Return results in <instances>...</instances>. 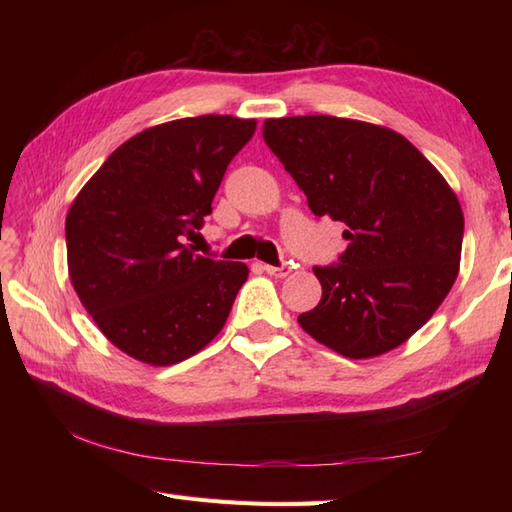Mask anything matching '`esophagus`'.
Segmentation results:
<instances>
[{
  "instance_id": "obj_1",
  "label": "esophagus",
  "mask_w": 512,
  "mask_h": 512,
  "mask_svg": "<svg viewBox=\"0 0 512 512\" xmlns=\"http://www.w3.org/2000/svg\"><path fill=\"white\" fill-rule=\"evenodd\" d=\"M262 268L266 270L270 277H275V279H284V277H288L292 273V266L290 264H284V266H268V264H264Z\"/></svg>"
}]
</instances>
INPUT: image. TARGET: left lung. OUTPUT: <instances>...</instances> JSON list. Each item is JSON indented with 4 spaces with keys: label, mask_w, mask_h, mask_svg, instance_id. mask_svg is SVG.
<instances>
[{
    "label": "left lung",
    "mask_w": 512,
    "mask_h": 512,
    "mask_svg": "<svg viewBox=\"0 0 512 512\" xmlns=\"http://www.w3.org/2000/svg\"><path fill=\"white\" fill-rule=\"evenodd\" d=\"M264 140L312 213L347 226L341 264L314 268L323 295L299 325L356 361L396 350L433 317L460 273L458 195L383 125L319 114L266 118Z\"/></svg>",
    "instance_id": "left-lung-1"
}]
</instances>
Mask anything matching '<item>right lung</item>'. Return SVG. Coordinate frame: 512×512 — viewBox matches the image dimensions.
Here are the masks:
<instances>
[{
	"label": "right lung",
	"mask_w": 512,
	"mask_h": 512,
	"mask_svg": "<svg viewBox=\"0 0 512 512\" xmlns=\"http://www.w3.org/2000/svg\"><path fill=\"white\" fill-rule=\"evenodd\" d=\"M255 118L193 116L147 127L85 182L65 217L76 297L118 350L167 367L209 345L248 279L242 262L195 255L184 237L211 213Z\"/></svg>",
	"instance_id": "right-lung-1"
}]
</instances>
